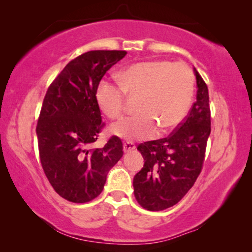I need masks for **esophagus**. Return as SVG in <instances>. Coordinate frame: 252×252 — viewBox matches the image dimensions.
Returning a JSON list of instances; mask_svg holds the SVG:
<instances>
[{"instance_id":"1","label":"esophagus","mask_w":252,"mask_h":252,"mask_svg":"<svg viewBox=\"0 0 252 252\" xmlns=\"http://www.w3.org/2000/svg\"><path fill=\"white\" fill-rule=\"evenodd\" d=\"M135 148H136L135 144L132 142H126L123 144V151H125V153H130L132 151H134Z\"/></svg>"}]
</instances>
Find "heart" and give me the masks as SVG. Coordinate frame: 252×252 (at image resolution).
I'll use <instances>...</instances> for the list:
<instances>
[{
  "label": "heart",
  "mask_w": 252,
  "mask_h": 252,
  "mask_svg": "<svg viewBox=\"0 0 252 252\" xmlns=\"http://www.w3.org/2000/svg\"><path fill=\"white\" fill-rule=\"evenodd\" d=\"M119 85L103 81L96 100L103 114L118 119L125 112L126 95L140 96V114L123 118L111 126L115 135L127 140H146L161 132L174 130L186 119L195 92V77L184 63L142 62L117 74Z\"/></svg>",
  "instance_id": "1"
}]
</instances>
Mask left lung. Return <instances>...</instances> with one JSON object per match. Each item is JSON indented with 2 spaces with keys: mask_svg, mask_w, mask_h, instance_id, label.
Instances as JSON below:
<instances>
[{
  "mask_svg": "<svg viewBox=\"0 0 252 252\" xmlns=\"http://www.w3.org/2000/svg\"><path fill=\"white\" fill-rule=\"evenodd\" d=\"M194 70L197 96L186 119L168 137L137 146L145 162L133 179L134 196L149 211L164 210L178 203L202 170L211 132V114L208 87Z\"/></svg>",
  "mask_w": 252,
  "mask_h": 252,
  "instance_id": "1",
  "label": "left lung"
}]
</instances>
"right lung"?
<instances>
[{
    "instance_id": "add662e5",
    "label": "right lung",
    "mask_w": 252,
    "mask_h": 252,
    "mask_svg": "<svg viewBox=\"0 0 252 252\" xmlns=\"http://www.w3.org/2000/svg\"><path fill=\"white\" fill-rule=\"evenodd\" d=\"M126 51H90L69 62L47 89L37 119L42 168L58 195L84 203L104 189L108 171L123 156L122 142L111 136L93 148L101 122L96 91L101 78Z\"/></svg>"
}]
</instances>
